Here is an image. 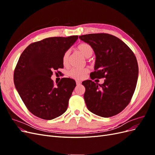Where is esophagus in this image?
I'll return each mask as SVG.
<instances>
[{"label":"esophagus","mask_w":155,"mask_h":155,"mask_svg":"<svg viewBox=\"0 0 155 155\" xmlns=\"http://www.w3.org/2000/svg\"><path fill=\"white\" fill-rule=\"evenodd\" d=\"M76 84L78 85H80L81 84V82L80 81H76Z\"/></svg>","instance_id":"34e87169"}]
</instances>
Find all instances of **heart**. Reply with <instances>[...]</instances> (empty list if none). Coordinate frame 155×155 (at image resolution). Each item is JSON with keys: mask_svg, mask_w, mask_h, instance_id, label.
<instances>
[{"mask_svg": "<svg viewBox=\"0 0 155 155\" xmlns=\"http://www.w3.org/2000/svg\"><path fill=\"white\" fill-rule=\"evenodd\" d=\"M77 50L80 52L85 58H91L94 53V50L92 46L87 43H81L77 47ZM70 55V51L67 50L64 53L62 61L64 66H67L68 63V58ZM88 73V68H72L68 72V76L75 79H83L85 78L87 74Z\"/></svg>", "mask_w": 155, "mask_h": 155, "instance_id": "b5f03b06", "label": "heart"}]
</instances>
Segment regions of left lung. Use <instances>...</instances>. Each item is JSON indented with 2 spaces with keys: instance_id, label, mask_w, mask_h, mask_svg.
<instances>
[{
  "instance_id": "1",
  "label": "left lung",
  "mask_w": 155,
  "mask_h": 155,
  "mask_svg": "<svg viewBox=\"0 0 155 155\" xmlns=\"http://www.w3.org/2000/svg\"><path fill=\"white\" fill-rule=\"evenodd\" d=\"M79 38L90 45L96 55L91 78H105L101 85L92 80L82 83L88 109L104 118L118 114L127 106L134 92L138 76L137 58L127 45L112 35L91 34Z\"/></svg>"
}]
</instances>
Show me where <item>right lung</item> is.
<instances>
[{"label": "right lung", "mask_w": 155, "mask_h": 155, "mask_svg": "<svg viewBox=\"0 0 155 155\" xmlns=\"http://www.w3.org/2000/svg\"><path fill=\"white\" fill-rule=\"evenodd\" d=\"M78 35L54 37L30 44L23 51L13 75L15 88L27 109L37 117L52 120L67 110L76 81L62 78L55 85L54 70L63 68L64 53Z\"/></svg>", "instance_id": "right-lung-1"}]
</instances>
